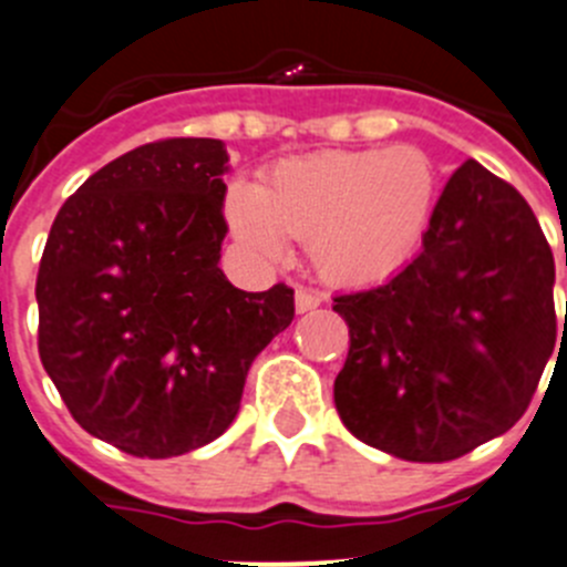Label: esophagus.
I'll list each match as a JSON object with an SVG mask.
<instances>
[{"label": "esophagus", "mask_w": 567, "mask_h": 567, "mask_svg": "<svg viewBox=\"0 0 567 567\" xmlns=\"http://www.w3.org/2000/svg\"><path fill=\"white\" fill-rule=\"evenodd\" d=\"M321 305V296L312 290H296V312H310Z\"/></svg>", "instance_id": "34e87169"}]
</instances>
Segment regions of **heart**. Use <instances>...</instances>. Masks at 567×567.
Listing matches in <instances>:
<instances>
[{"label": "heart", "mask_w": 567, "mask_h": 567, "mask_svg": "<svg viewBox=\"0 0 567 567\" xmlns=\"http://www.w3.org/2000/svg\"><path fill=\"white\" fill-rule=\"evenodd\" d=\"M437 188L435 163L415 146L318 152L274 166L260 188L233 185L224 213L251 255L279 260L285 238L305 240L327 282L365 285L410 255Z\"/></svg>", "instance_id": "heart-1"}]
</instances>
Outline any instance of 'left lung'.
Segmentation results:
<instances>
[{
	"instance_id": "1",
	"label": "left lung",
	"mask_w": 567,
	"mask_h": 567,
	"mask_svg": "<svg viewBox=\"0 0 567 567\" xmlns=\"http://www.w3.org/2000/svg\"><path fill=\"white\" fill-rule=\"evenodd\" d=\"M349 327L334 406L357 441L449 463L513 430L557 340L554 257L509 183L465 161L423 246L379 288L343 293Z\"/></svg>"
}]
</instances>
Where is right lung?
<instances>
[{"instance_id":"1","label":"right lung","mask_w":567,"mask_h":567,"mask_svg":"<svg viewBox=\"0 0 567 567\" xmlns=\"http://www.w3.org/2000/svg\"><path fill=\"white\" fill-rule=\"evenodd\" d=\"M227 146L168 137L115 157L65 199L38 268V351L74 421L135 457L207 446L240 410L293 290H238L221 244Z\"/></svg>"}]
</instances>
